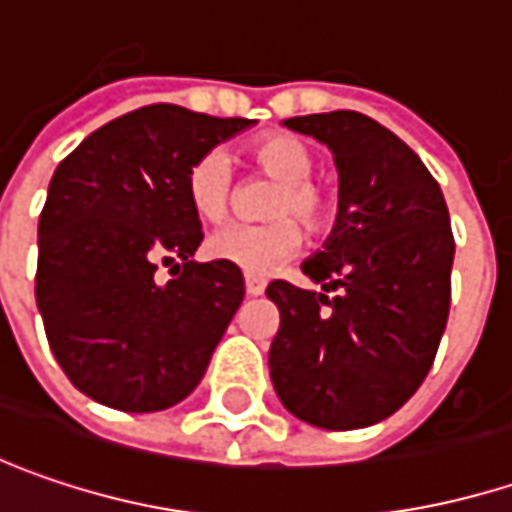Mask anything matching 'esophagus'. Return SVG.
<instances>
[{
  "mask_svg": "<svg viewBox=\"0 0 512 512\" xmlns=\"http://www.w3.org/2000/svg\"><path fill=\"white\" fill-rule=\"evenodd\" d=\"M263 289H266V281H263V278H255V275H246V295H252V298H257V295H263Z\"/></svg>",
  "mask_w": 512,
  "mask_h": 512,
  "instance_id": "34e87169",
  "label": "esophagus"
}]
</instances>
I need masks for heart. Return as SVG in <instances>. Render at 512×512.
<instances>
[{"mask_svg":"<svg viewBox=\"0 0 512 512\" xmlns=\"http://www.w3.org/2000/svg\"><path fill=\"white\" fill-rule=\"evenodd\" d=\"M249 159L257 170L281 182V188L269 202V217L284 220H272L263 226L220 228L208 237L205 252L246 275L263 278L295 255L304 240L298 223L286 217H298L310 231L321 234L336 223L339 199L333 191L310 179L316 156L301 138L289 133H266L249 144ZM185 194L202 223L226 220L234 196V179L231 165L220 150H208L194 159L185 176Z\"/></svg>","mask_w":512,"mask_h":512,"instance_id":"obj_1","label":"heart"}]
</instances>
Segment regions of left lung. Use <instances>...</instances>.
<instances>
[{"mask_svg": "<svg viewBox=\"0 0 512 512\" xmlns=\"http://www.w3.org/2000/svg\"><path fill=\"white\" fill-rule=\"evenodd\" d=\"M284 127L333 150L339 214L324 249L301 263L321 292L266 286L281 313L269 374L298 420L365 429L408 403L435 362L455 257L446 199L406 141L362 112L298 115Z\"/></svg>", "mask_w": 512, "mask_h": 512, "instance_id": "8db88e82", "label": "left lung"}]
</instances>
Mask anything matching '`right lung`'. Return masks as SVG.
Wrapping results in <instances>:
<instances>
[{"label":"right lung","mask_w":512,"mask_h":512,"mask_svg":"<svg viewBox=\"0 0 512 512\" xmlns=\"http://www.w3.org/2000/svg\"><path fill=\"white\" fill-rule=\"evenodd\" d=\"M153 104L86 136L57 165L40 214L37 307L77 391L118 411L182 403L243 301V272L196 263L202 223L185 176L252 127ZM159 262L171 281L159 285Z\"/></svg>","instance_id":"obj_1"}]
</instances>
